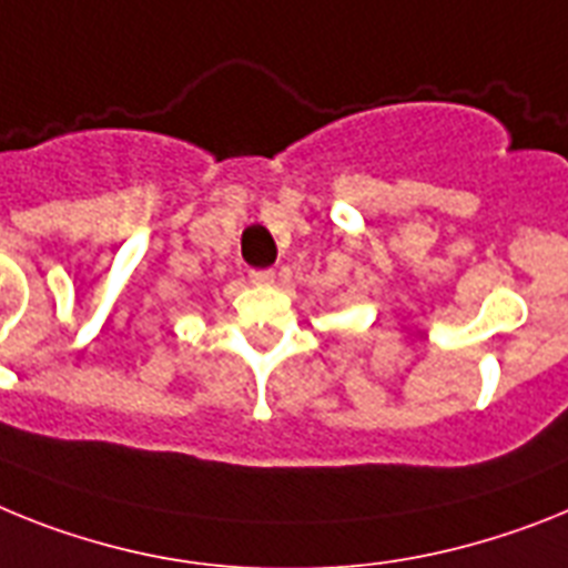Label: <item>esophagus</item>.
Wrapping results in <instances>:
<instances>
[{"instance_id": "34e87169", "label": "esophagus", "mask_w": 568, "mask_h": 568, "mask_svg": "<svg viewBox=\"0 0 568 568\" xmlns=\"http://www.w3.org/2000/svg\"><path fill=\"white\" fill-rule=\"evenodd\" d=\"M247 276H251V283L254 285H274V280H276L274 271H251Z\"/></svg>"}]
</instances>
